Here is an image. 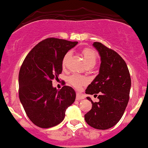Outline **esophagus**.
Masks as SVG:
<instances>
[{"label": "esophagus", "instance_id": "obj_1", "mask_svg": "<svg viewBox=\"0 0 148 148\" xmlns=\"http://www.w3.org/2000/svg\"><path fill=\"white\" fill-rule=\"evenodd\" d=\"M84 99V96L83 95L80 94V93H76V100H81Z\"/></svg>", "mask_w": 148, "mask_h": 148}]
</instances>
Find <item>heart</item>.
I'll use <instances>...</instances> for the list:
<instances>
[{"instance_id": "obj_1", "label": "heart", "mask_w": 148, "mask_h": 148, "mask_svg": "<svg viewBox=\"0 0 148 148\" xmlns=\"http://www.w3.org/2000/svg\"><path fill=\"white\" fill-rule=\"evenodd\" d=\"M82 55L84 57V61L86 62V64H87V66H93L95 65L97 62V54L93 50L91 49V48H84L82 50ZM71 55V51L67 52L64 55V56L62 59V66L65 67L66 65V63L69 60V59L70 58ZM69 83L73 86L74 87L79 88H80L83 84H84L86 82V79L84 77H81V76L77 75H73L69 77Z\"/></svg>"}]
</instances>
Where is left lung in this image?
<instances>
[{"mask_svg":"<svg viewBox=\"0 0 148 148\" xmlns=\"http://www.w3.org/2000/svg\"><path fill=\"white\" fill-rule=\"evenodd\" d=\"M93 46L100 54L101 64L99 74L85 93L98 96L99 101L93 102L86 98L91 102L92 108L84 119L95 129L107 130L115 125L124 114L130 99L131 77L125 62L116 51L100 42H94Z\"/></svg>","mask_w":148,"mask_h":148,"instance_id":"left-lung-1","label":"left lung"}]
</instances>
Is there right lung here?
<instances>
[{
  "label": "right lung",
  "mask_w": 148,
  "mask_h": 148,
  "mask_svg": "<svg viewBox=\"0 0 148 148\" xmlns=\"http://www.w3.org/2000/svg\"><path fill=\"white\" fill-rule=\"evenodd\" d=\"M77 41L48 38L36 44L23 62L18 74V95L27 117L36 126L49 128L63 121L66 110L75 100L69 86L60 91L53 79L62 72V59Z\"/></svg>",
  "instance_id": "add662e5"
}]
</instances>
